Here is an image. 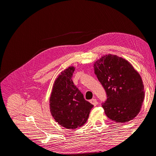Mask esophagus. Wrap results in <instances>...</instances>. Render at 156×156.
Here are the masks:
<instances>
[{
    "mask_svg": "<svg viewBox=\"0 0 156 156\" xmlns=\"http://www.w3.org/2000/svg\"><path fill=\"white\" fill-rule=\"evenodd\" d=\"M90 102L92 104H93L94 106H96L98 105V101L96 99L94 98V99H92V100H90Z\"/></svg>",
    "mask_w": 156,
    "mask_h": 156,
    "instance_id": "34e87169",
    "label": "esophagus"
}]
</instances>
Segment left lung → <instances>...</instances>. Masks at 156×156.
<instances>
[{"mask_svg": "<svg viewBox=\"0 0 156 156\" xmlns=\"http://www.w3.org/2000/svg\"><path fill=\"white\" fill-rule=\"evenodd\" d=\"M94 68L107 94V100L101 103L107 116L119 123L133 120L140 112L144 97L139 73L128 61L111 54L97 60Z\"/></svg>", "mask_w": 156, "mask_h": 156, "instance_id": "1", "label": "left lung"}]
</instances>
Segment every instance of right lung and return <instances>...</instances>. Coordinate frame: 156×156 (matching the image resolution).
Masks as SVG:
<instances>
[{
	"mask_svg": "<svg viewBox=\"0 0 156 156\" xmlns=\"http://www.w3.org/2000/svg\"><path fill=\"white\" fill-rule=\"evenodd\" d=\"M75 68L62 71L54 83L49 99L50 111L58 124L67 129L84 125L94 107L84 100L83 94L72 79Z\"/></svg>",
	"mask_w": 156,
	"mask_h": 156,
	"instance_id": "1",
	"label": "right lung"
}]
</instances>
